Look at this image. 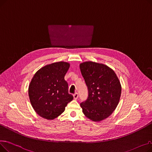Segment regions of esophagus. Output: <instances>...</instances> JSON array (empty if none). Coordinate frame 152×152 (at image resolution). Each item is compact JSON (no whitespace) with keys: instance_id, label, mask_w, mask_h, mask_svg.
<instances>
[{"instance_id":"1","label":"esophagus","mask_w":152,"mask_h":152,"mask_svg":"<svg viewBox=\"0 0 152 152\" xmlns=\"http://www.w3.org/2000/svg\"><path fill=\"white\" fill-rule=\"evenodd\" d=\"M78 94L77 93H75L74 95H73V97H74V99L75 100H77V98H78Z\"/></svg>"}]
</instances>
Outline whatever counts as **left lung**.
Here are the masks:
<instances>
[{
  "label": "left lung",
  "instance_id": "left-lung-1",
  "mask_svg": "<svg viewBox=\"0 0 152 152\" xmlns=\"http://www.w3.org/2000/svg\"><path fill=\"white\" fill-rule=\"evenodd\" d=\"M89 91L80 105L84 115L100 122L110 116L118 105L121 86L115 71L104 64L85 61L79 65Z\"/></svg>",
  "mask_w": 152,
  "mask_h": 152
}]
</instances>
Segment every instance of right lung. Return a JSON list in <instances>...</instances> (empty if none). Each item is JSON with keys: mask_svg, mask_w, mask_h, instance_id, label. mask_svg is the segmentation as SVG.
Returning a JSON list of instances; mask_svg holds the SVG:
<instances>
[{"mask_svg": "<svg viewBox=\"0 0 152 152\" xmlns=\"http://www.w3.org/2000/svg\"><path fill=\"white\" fill-rule=\"evenodd\" d=\"M69 63L58 61L39 69L32 78L28 88L31 104L40 116L52 119L60 116L73 99L68 94L65 76Z\"/></svg>", "mask_w": 152, "mask_h": 152, "instance_id": "1", "label": "right lung"}]
</instances>
